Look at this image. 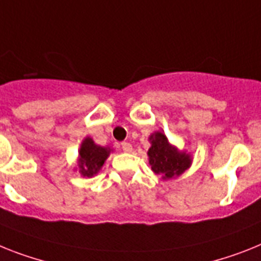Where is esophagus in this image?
I'll list each match as a JSON object with an SVG mask.
<instances>
[{
  "mask_svg": "<svg viewBox=\"0 0 261 261\" xmlns=\"http://www.w3.org/2000/svg\"><path fill=\"white\" fill-rule=\"evenodd\" d=\"M120 147H122V150H123L124 152H130V151L133 150V146H131V143H128V142H122V143H120Z\"/></svg>",
  "mask_w": 261,
  "mask_h": 261,
  "instance_id": "obj_1",
  "label": "esophagus"
}]
</instances>
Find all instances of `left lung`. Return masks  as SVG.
<instances>
[{
    "instance_id": "obj_1",
    "label": "left lung",
    "mask_w": 261,
    "mask_h": 261,
    "mask_svg": "<svg viewBox=\"0 0 261 261\" xmlns=\"http://www.w3.org/2000/svg\"><path fill=\"white\" fill-rule=\"evenodd\" d=\"M151 147L148 150L151 170L155 174L161 175L163 179H171L175 175H180L186 171L191 158L186 152H180L168 143L167 138L162 133H155L151 135Z\"/></svg>"
}]
</instances>
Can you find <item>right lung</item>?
I'll list each match as a JSON object with an SVG mask.
<instances>
[{
    "label": "right lung",
    "mask_w": 261,
    "mask_h": 261,
    "mask_svg": "<svg viewBox=\"0 0 261 261\" xmlns=\"http://www.w3.org/2000/svg\"><path fill=\"white\" fill-rule=\"evenodd\" d=\"M110 154L109 148L100 147L93 142V139L86 138L81 146L80 151V172L83 176H93L103 166L105 161Z\"/></svg>",
    "instance_id": "1"
}]
</instances>
